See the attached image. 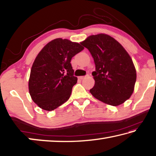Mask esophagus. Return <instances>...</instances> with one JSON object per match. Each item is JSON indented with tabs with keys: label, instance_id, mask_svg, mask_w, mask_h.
Listing matches in <instances>:
<instances>
[{
	"label": "esophagus",
	"instance_id": "1",
	"mask_svg": "<svg viewBox=\"0 0 156 156\" xmlns=\"http://www.w3.org/2000/svg\"><path fill=\"white\" fill-rule=\"evenodd\" d=\"M84 78H86V76H79L78 78L80 79V80H83Z\"/></svg>",
	"mask_w": 156,
	"mask_h": 156
}]
</instances>
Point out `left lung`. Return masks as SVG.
Instances as JSON below:
<instances>
[{"label": "left lung", "instance_id": "obj_1", "mask_svg": "<svg viewBox=\"0 0 156 156\" xmlns=\"http://www.w3.org/2000/svg\"><path fill=\"white\" fill-rule=\"evenodd\" d=\"M87 49L96 65L92 72L94 97L112 106L125 102L133 94L136 71L130 56L124 47L109 35L89 36L81 43Z\"/></svg>", "mask_w": 156, "mask_h": 156}]
</instances>
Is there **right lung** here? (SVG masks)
Wrapping results in <instances>:
<instances>
[{"label":"right lung","instance_id":"right-lung-1","mask_svg":"<svg viewBox=\"0 0 156 156\" xmlns=\"http://www.w3.org/2000/svg\"><path fill=\"white\" fill-rule=\"evenodd\" d=\"M83 49L79 43L56 38L38 54L31 69L29 91L39 107L54 110L69 98L78 80L70 62Z\"/></svg>","mask_w":156,"mask_h":156}]
</instances>
